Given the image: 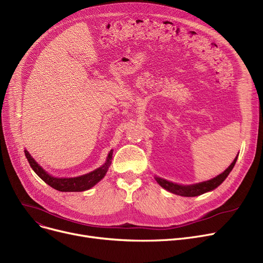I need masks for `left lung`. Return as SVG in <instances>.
<instances>
[{
	"label": "left lung",
	"instance_id": "8db88e82",
	"mask_svg": "<svg viewBox=\"0 0 263 263\" xmlns=\"http://www.w3.org/2000/svg\"><path fill=\"white\" fill-rule=\"evenodd\" d=\"M237 159H238V157H236V159H234L233 162L230 164V166L224 173L216 176L215 178L211 179V180L204 181L201 183L184 186V185H179V184L170 182L167 180H164V179H161L158 177L156 178V180L162 187L167 190L171 193H174V194H176V195H180V196H184V197L198 196V195L203 194V193H205V192H209V191L216 189L220 183H222L227 178L229 173L232 171L234 164H236V162H237Z\"/></svg>",
	"mask_w": 263,
	"mask_h": 263
}]
</instances>
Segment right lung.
I'll list each match as a JSON object with an SVG mask.
<instances>
[{
	"label": "right lung",
	"mask_w": 263,
	"mask_h": 263,
	"mask_svg": "<svg viewBox=\"0 0 263 263\" xmlns=\"http://www.w3.org/2000/svg\"><path fill=\"white\" fill-rule=\"evenodd\" d=\"M24 154H25L27 161H29V163L31 165V167L33 168V171L41 179H43V180L47 184H49L53 189L61 191V192H82V191L89 190L96 183H98L101 179L105 176V174L109 167V165H110V162H112L110 160H112L113 151L110 150V153L108 154V157L106 160V163L103 165V166L97 168L96 171H93L89 174L76 177V178H54V177L50 176L49 174H47V172H45V170L41 168L26 150H24Z\"/></svg>",
	"instance_id": "obj_1"
}]
</instances>
